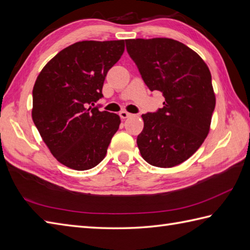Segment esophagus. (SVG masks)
<instances>
[{"label":"esophagus","mask_w":250,"mask_h":250,"mask_svg":"<svg viewBox=\"0 0 250 250\" xmlns=\"http://www.w3.org/2000/svg\"><path fill=\"white\" fill-rule=\"evenodd\" d=\"M131 115H132V114L127 113V112H125V111H121V112L119 113V116H120L121 119H126L127 117H130Z\"/></svg>","instance_id":"1"}]
</instances>
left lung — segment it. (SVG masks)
<instances>
[{
    "mask_svg": "<svg viewBox=\"0 0 250 250\" xmlns=\"http://www.w3.org/2000/svg\"><path fill=\"white\" fill-rule=\"evenodd\" d=\"M125 45L145 84L165 98L163 107L142 115L144 129L136 143L143 159L162 168L181 164L210 131L215 108L211 72L195 51L177 40L126 39Z\"/></svg>",
    "mask_w": 250,
    "mask_h": 250,
    "instance_id": "8db88e82",
    "label": "left lung"
}]
</instances>
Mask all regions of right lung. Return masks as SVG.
I'll list each match as a JSON object with an SVG mask.
<instances>
[{
  "instance_id": "obj_1",
  "label": "right lung",
  "mask_w": 250,
  "mask_h": 250,
  "mask_svg": "<svg viewBox=\"0 0 250 250\" xmlns=\"http://www.w3.org/2000/svg\"><path fill=\"white\" fill-rule=\"evenodd\" d=\"M124 51L125 40L75 42L57 53L37 77L33 121L62 165L87 170L105 156L120 117L90 104L103 97L106 73Z\"/></svg>"
}]
</instances>
